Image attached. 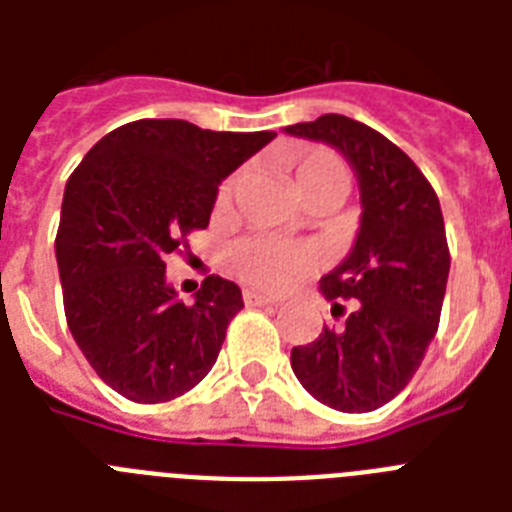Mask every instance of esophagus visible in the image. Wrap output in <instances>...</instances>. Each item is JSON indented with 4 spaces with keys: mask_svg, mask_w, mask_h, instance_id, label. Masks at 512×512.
<instances>
[{
    "mask_svg": "<svg viewBox=\"0 0 512 512\" xmlns=\"http://www.w3.org/2000/svg\"><path fill=\"white\" fill-rule=\"evenodd\" d=\"M244 305H249V308H257V305H276V297L260 295L255 289H244Z\"/></svg>",
    "mask_w": 512,
    "mask_h": 512,
    "instance_id": "obj_1",
    "label": "esophagus"
}]
</instances>
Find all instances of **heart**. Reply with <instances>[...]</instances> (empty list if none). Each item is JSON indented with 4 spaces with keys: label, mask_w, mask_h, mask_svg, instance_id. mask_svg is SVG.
Listing matches in <instances>:
<instances>
[{
    "label": "heart",
    "mask_w": 512,
    "mask_h": 512,
    "mask_svg": "<svg viewBox=\"0 0 512 512\" xmlns=\"http://www.w3.org/2000/svg\"><path fill=\"white\" fill-rule=\"evenodd\" d=\"M289 175L295 191L308 204L337 201L345 196L348 172L337 154L327 148H305L289 159ZM239 185V172H233L217 185L215 207L228 209ZM225 268L231 276L255 289L281 292L321 268V252L308 241H284L273 236H244L225 249Z\"/></svg>",
    "instance_id": "b5f03b06"
}]
</instances>
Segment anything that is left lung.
Instances as JSON below:
<instances>
[{"instance_id": "8db88e82", "label": "left lung", "mask_w": 512, "mask_h": 512, "mask_svg": "<svg viewBox=\"0 0 512 512\" xmlns=\"http://www.w3.org/2000/svg\"><path fill=\"white\" fill-rule=\"evenodd\" d=\"M287 132L342 151L364 204L350 255L319 281L335 324L292 348V369L321 404L374 412L409 385L438 332L452 263L441 204L420 167L356 119L324 114Z\"/></svg>"}]
</instances>
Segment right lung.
<instances>
[{"label": "right lung", "mask_w": 512, "mask_h": 512, "mask_svg": "<svg viewBox=\"0 0 512 512\" xmlns=\"http://www.w3.org/2000/svg\"><path fill=\"white\" fill-rule=\"evenodd\" d=\"M273 138L138 119L98 140L68 177L55 236L68 329L124 398L172 401L217 361L241 289L212 273L193 303H180L167 257L207 228L217 183Z\"/></svg>", "instance_id": "add662e5"}]
</instances>
